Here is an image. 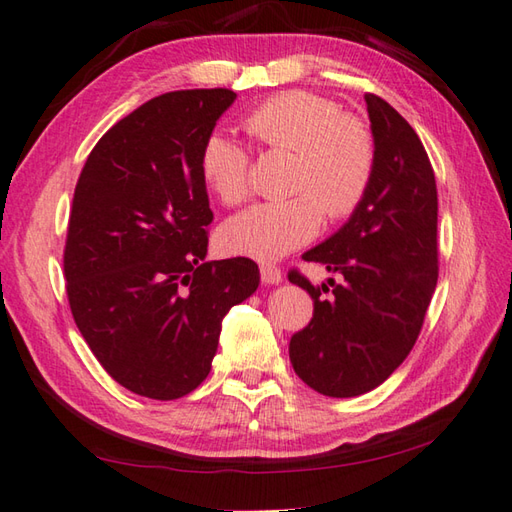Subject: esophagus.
I'll use <instances>...</instances> for the list:
<instances>
[{
	"mask_svg": "<svg viewBox=\"0 0 512 512\" xmlns=\"http://www.w3.org/2000/svg\"><path fill=\"white\" fill-rule=\"evenodd\" d=\"M259 273H262V282L268 286H275L282 282V270H279L275 264H262L259 266Z\"/></svg>",
	"mask_w": 512,
	"mask_h": 512,
	"instance_id": "1",
	"label": "esophagus"
}]
</instances>
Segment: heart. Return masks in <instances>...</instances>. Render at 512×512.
<instances>
[{"mask_svg":"<svg viewBox=\"0 0 512 512\" xmlns=\"http://www.w3.org/2000/svg\"><path fill=\"white\" fill-rule=\"evenodd\" d=\"M248 135L268 148L295 153L290 193L295 197L262 202L230 217L222 226V246L233 255L270 262L310 242L324 213L344 219L355 213L375 175V139L355 115H344L333 99L288 90L250 110ZM250 157L224 133L202 146L199 173L219 202L242 204L250 193Z\"/></svg>","mask_w":512,"mask_h":512,"instance_id":"obj_1","label":"heart"}]
</instances>
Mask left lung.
Segmentation results:
<instances>
[{"label": "left lung", "mask_w": 512, "mask_h": 512, "mask_svg": "<svg viewBox=\"0 0 512 512\" xmlns=\"http://www.w3.org/2000/svg\"><path fill=\"white\" fill-rule=\"evenodd\" d=\"M364 99L377 155L373 182L348 222L302 255L342 282L328 277L313 286L297 270L288 273L313 297V319L290 339V364L326 397H357L384 384L415 346L437 286L433 166L393 106L370 93Z\"/></svg>", "instance_id": "obj_1"}]
</instances>
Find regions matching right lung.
<instances>
[{"instance_id": "obj_1", "label": "right lung", "mask_w": 512, "mask_h": 512, "mask_svg": "<svg viewBox=\"0 0 512 512\" xmlns=\"http://www.w3.org/2000/svg\"><path fill=\"white\" fill-rule=\"evenodd\" d=\"M235 99L228 88L150 99L99 139L75 186L68 304L97 362L135 395L168 402L202 384L224 315L259 286L253 259L206 262L199 155Z\"/></svg>"}]
</instances>
